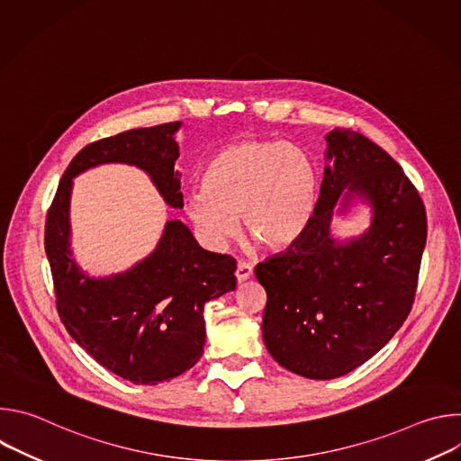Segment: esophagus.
<instances>
[{
  "label": "esophagus",
  "instance_id": "1",
  "mask_svg": "<svg viewBox=\"0 0 461 461\" xmlns=\"http://www.w3.org/2000/svg\"><path fill=\"white\" fill-rule=\"evenodd\" d=\"M251 276H253V268L248 265V262H239V265H237V270H235L237 283L240 285V283L248 281Z\"/></svg>",
  "mask_w": 461,
  "mask_h": 461
}]
</instances>
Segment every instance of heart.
Listing matches in <instances>:
<instances>
[{
	"instance_id": "obj_1",
	"label": "heart",
	"mask_w": 461,
	"mask_h": 461,
	"mask_svg": "<svg viewBox=\"0 0 461 461\" xmlns=\"http://www.w3.org/2000/svg\"><path fill=\"white\" fill-rule=\"evenodd\" d=\"M204 189L185 196L184 210L213 248L248 235L272 249L292 246L306 231L317 204V173L310 157L286 142H239L219 151L204 171Z\"/></svg>"
}]
</instances>
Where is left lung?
Wrapping results in <instances>:
<instances>
[{"mask_svg":"<svg viewBox=\"0 0 461 461\" xmlns=\"http://www.w3.org/2000/svg\"><path fill=\"white\" fill-rule=\"evenodd\" d=\"M324 139V176L306 231L255 268L268 295L262 339L281 366L308 379L352 372L400 330L427 242L425 206L398 162L350 129ZM354 202L371 210L369 228L336 238L333 221Z\"/></svg>","mask_w":461,"mask_h":461,"instance_id":"left-lung-1","label":"left lung"}]
</instances>
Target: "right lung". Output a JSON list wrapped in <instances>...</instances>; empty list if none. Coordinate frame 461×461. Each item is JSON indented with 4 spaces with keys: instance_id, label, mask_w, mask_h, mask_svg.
Returning <instances> with one entry per match:
<instances>
[{
    "instance_id": "add662e5",
    "label": "right lung",
    "mask_w": 461,
    "mask_h": 461,
    "mask_svg": "<svg viewBox=\"0 0 461 461\" xmlns=\"http://www.w3.org/2000/svg\"><path fill=\"white\" fill-rule=\"evenodd\" d=\"M182 122L131 129L86 146L65 169L45 222L56 306L71 338L102 366L135 384L189 370L206 343L204 304L233 292L235 258L203 249L185 224L167 221L155 249L120 274L91 276L71 248L73 178L104 164L142 169L169 208L180 210L175 169Z\"/></svg>"
}]
</instances>
